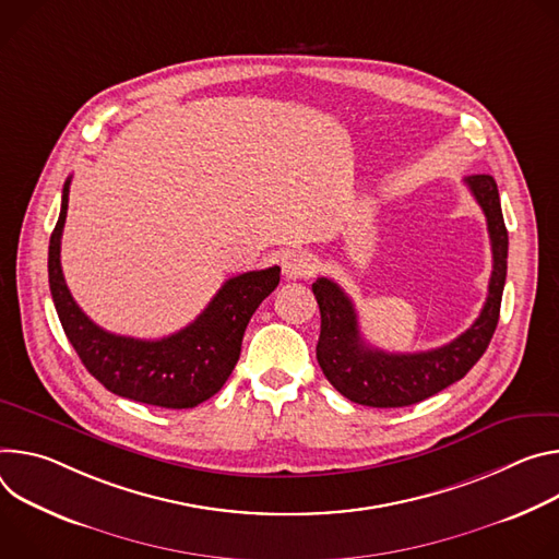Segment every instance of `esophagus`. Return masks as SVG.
Instances as JSON below:
<instances>
[{
    "label": "esophagus",
    "mask_w": 559,
    "mask_h": 559,
    "mask_svg": "<svg viewBox=\"0 0 559 559\" xmlns=\"http://www.w3.org/2000/svg\"><path fill=\"white\" fill-rule=\"evenodd\" d=\"M318 273V260L316 255L299 251L293 253L286 262H284V275L286 280H304V277H311Z\"/></svg>",
    "instance_id": "1"
}]
</instances>
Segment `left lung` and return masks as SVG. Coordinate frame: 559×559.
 Instances as JSON below:
<instances>
[{
	"mask_svg": "<svg viewBox=\"0 0 559 559\" xmlns=\"http://www.w3.org/2000/svg\"><path fill=\"white\" fill-rule=\"evenodd\" d=\"M464 181L486 215L492 273L479 318L460 337L440 348L419 353H386L373 348L359 333L350 297L333 280L318 277L313 284L322 316L318 361L326 380L346 400L376 408L417 404L462 380L488 348L500 320L509 233L495 179L490 175H471Z\"/></svg>",
	"mask_w": 559,
	"mask_h": 559,
	"instance_id": "1",
	"label": "left lung"
}]
</instances>
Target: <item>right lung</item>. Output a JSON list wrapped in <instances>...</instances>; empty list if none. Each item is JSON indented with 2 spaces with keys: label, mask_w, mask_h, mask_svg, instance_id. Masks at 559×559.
I'll list each match as a JSON object with an SVG mask.
<instances>
[{
  "label": "right lung",
  "mask_w": 559,
  "mask_h": 559,
  "mask_svg": "<svg viewBox=\"0 0 559 559\" xmlns=\"http://www.w3.org/2000/svg\"><path fill=\"white\" fill-rule=\"evenodd\" d=\"M71 177L48 246V284L69 342L88 373L110 393L162 408H193L213 397L239 359L243 331L280 284V266L224 282L195 322L162 340H135L99 329L73 299L59 248L69 211Z\"/></svg>",
  "instance_id": "right-lung-1"
}]
</instances>
